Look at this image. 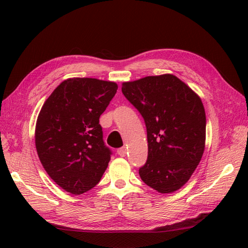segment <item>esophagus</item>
Segmentation results:
<instances>
[{"mask_svg": "<svg viewBox=\"0 0 248 248\" xmlns=\"http://www.w3.org/2000/svg\"><path fill=\"white\" fill-rule=\"evenodd\" d=\"M118 154L121 156V157H124V156H126V154L128 153L127 152V148L126 147H122V148H120V149H118Z\"/></svg>", "mask_w": 248, "mask_h": 248, "instance_id": "obj_1", "label": "esophagus"}]
</instances>
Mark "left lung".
I'll use <instances>...</instances> for the list:
<instances>
[{
    "label": "left lung",
    "instance_id": "left-lung-1",
    "mask_svg": "<svg viewBox=\"0 0 248 248\" xmlns=\"http://www.w3.org/2000/svg\"><path fill=\"white\" fill-rule=\"evenodd\" d=\"M122 93L147 128L148 158L140 179L160 193L188 181L205 149L206 114L200 97L172 74L123 82Z\"/></svg>",
    "mask_w": 248,
    "mask_h": 248
}]
</instances>
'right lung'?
<instances>
[{
	"mask_svg": "<svg viewBox=\"0 0 248 248\" xmlns=\"http://www.w3.org/2000/svg\"><path fill=\"white\" fill-rule=\"evenodd\" d=\"M116 82L74 78L61 82L37 118L35 144L48 176L72 194L92 189L106 171L111 150L99 118L117 93Z\"/></svg>",
	"mask_w": 248,
	"mask_h": 248,
	"instance_id": "obj_1",
	"label": "right lung"
}]
</instances>
